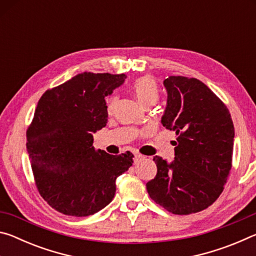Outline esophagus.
<instances>
[{
  "instance_id": "34e87169",
  "label": "esophagus",
  "mask_w": 256,
  "mask_h": 256,
  "mask_svg": "<svg viewBox=\"0 0 256 256\" xmlns=\"http://www.w3.org/2000/svg\"><path fill=\"white\" fill-rule=\"evenodd\" d=\"M144 157L142 154H134V160H136V162H138V160H141V159H144Z\"/></svg>"
}]
</instances>
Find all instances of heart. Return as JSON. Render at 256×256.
Segmentation results:
<instances>
[{"mask_svg": "<svg viewBox=\"0 0 256 256\" xmlns=\"http://www.w3.org/2000/svg\"><path fill=\"white\" fill-rule=\"evenodd\" d=\"M133 94H136L138 100L142 105H148V104H154L158 100L159 97V88L154 78L151 76H142L133 82L132 84ZM116 102V96H112L107 99V110L112 112Z\"/></svg>", "mask_w": 256, "mask_h": 256, "instance_id": "heart-1", "label": "heart"}]
</instances>
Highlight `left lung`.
I'll use <instances>...</instances> for the list:
<instances>
[{"instance_id":"obj_1","label":"left lung","mask_w":256,"mask_h":256,"mask_svg":"<svg viewBox=\"0 0 256 256\" xmlns=\"http://www.w3.org/2000/svg\"><path fill=\"white\" fill-rule=\"evenodd\" d=\"M167 106L162 118L176 132L175 158L154 157L157 175L146 183L150 198L174 214L211 206L232 170V120L226 105L196 78L172 76L164 81Z\"/></svg>"}]
</instances>
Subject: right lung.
Masks as SVG:
<instances>
[{
	"label": "right lung",
	"instance_id": "obj_1",
	"mask_svg": "<svg viewBox=\"0 0 256 256\" xmlns=\"http://www.w3.org/2000/svg\"><path fill=\"white\" fill-rule=\"evenodd\" d=\"M125 74L84 72L47 90L27 130V151L42 198L63 214L86 216L112 202L115 180L133 164L126 151L110 154L92 146L106 126L105 97Z\"/></svg>",
	"mask_w": 256,
	"mask_h": 256
}]
</instances>
